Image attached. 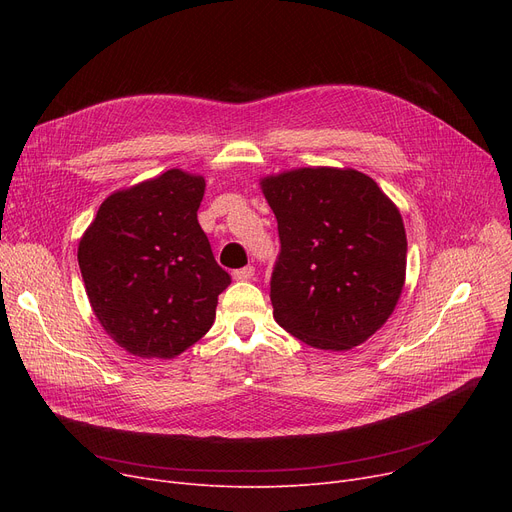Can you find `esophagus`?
Wrapping results in <instances>:
<instances>
[{
  "instance_id": "1",
  "label": "esophagus",
  "mask_w": 512,
  "mask_h": 512,
  "mask_svg": "<svg viewBox=\"0 0 512 512\" xmlns=\"http://www.w3.org/2000/svg\"><path fill=\"white\" fill-rule=\"evenodd\" d=\"M253 276H255V267H253V265H245V267H240V270L232 272V278H234L236 282H247V280H251Z\"/></svg>"
}]
</instances>
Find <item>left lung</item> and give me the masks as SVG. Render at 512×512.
Segmentation results:
<instances>
[{"mask_svg": "<svg viewBox=\"0 0 512 512\" xmlns=\"http://www.w3.org/2000/svg\"><path fill=\"white\" fill-rule=\"evenodd\" d=\"M280 234L274 319L321 351L378 332L405 288L407 232L394 201L353 168H297L259 180Z\"/></svg>", "mask_w": 512, "mask_h": 512, "instance_id": "1", "label": "left lung"}]
</instances>
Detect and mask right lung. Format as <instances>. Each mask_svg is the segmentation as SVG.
<instances>
[{
    "label": "right lung",
    "instance_id": "add662e5",
    "mask_svg": "<svg viewBox=\"0 0 512 512\" xmlns=\"http://www.w3.org/2000/svg\"><path fill=\"white\" fill-rule=\"evenodd\" d=\"M203 195L201 174L172 168L112 193L80 236L91 309L134 357L174 359L213 324L230 276L199 226Z\"/></svg>",
    "mask_w": 512,
    "mask_h": 512
}]
</instances>
